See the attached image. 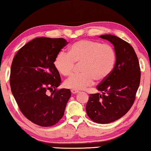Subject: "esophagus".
Returning a JSON list of instances; mask_svg holds the SVG:
<instances>
[{
  "label": "esophagus",
  "instance_id": "34e87169",
  "mask_svg": "<svg viewBox=\"0 0 151 151\" xmlns=\"http://www.w3.org/2000/svg\"><path fill=\"white\" fill-rule=\"evenodd\" d=\"M71 91V93H73V94H76V93H77L79 92L78 90H76V89H72V90Z\"/></svg>",
  "mask_w": 151,
  "mask_h": 151
}]
</instances>
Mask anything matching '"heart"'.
Masks as SVG:
<instances>
[{
	"label": "heart",
	"instance_id": "1",
	"mask_svg": "<svg viewBox=\"0 0 151 151\" xmlns=\"http://www.w3.org/2000/svg\"><path fill=\"white\" fill-rule=\"evenodd\" d=\"M116 53L109 44L99 41L80 40L73 43L68 53L60 51L55 58V67L64 76H71L76 63H80L82 72L66 80V87L76 90L84 89L93 84L106 79L114 69Z\"/></svg>",
	"mask_w": 151,
	"mask_h": 151
}]
</instances>
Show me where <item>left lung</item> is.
I'll list each match as a JSON object with an SVG mask.
<instances>
[{"label":"left lung","instance_id":"obj_1","mask_svg":"<svg viewBox=\"0 0 151 151\" xmlns=\"http://www.w3.org/2000/svg\"><path fill=\"white\" fill-rule=\"evenodd\" d=\"M100 37L114 45L116 62L110 75L97 86L102 94L89 95L86 111L94 122L108 124L124 116L133 106L141 72L137 56L131 45L113 35Z\"/></svg>","mask_w":151,"mask_h":151}]
</instances>
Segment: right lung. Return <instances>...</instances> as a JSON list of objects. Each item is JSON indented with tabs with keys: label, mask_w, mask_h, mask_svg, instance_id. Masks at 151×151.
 <instances>
[{
	"label": "right lung",
	"mask_w": 151,
	"mask_h": 151,
	"mask_svg": "<svg viewBox=\"0 0 151 151\" xmlns=\"http://www.w3.org/2000/svg\"><path fill=\"white\" fill-rule=\"evenodd\" d=\"M67 44L61 38H36L21 47L12 61V94L24 117L40 127L58 122L71 97L69 89L57 88L61 78L53 64L56 55Z\"/></svg>",
	"instance_id": "1"
}]
</instances>
